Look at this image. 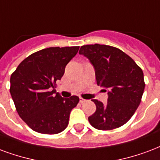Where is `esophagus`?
<instances>
[{"instance_id":"esophagus-1","label":"esophagus","mask_w":160,"mask_h":160,"mask_svg":"<svg viewBox=\"0 0 160 160\" xmlns=\"http://www.w3.org/2000/svg\"><path fill=\"white\" fill-rule=\"evenodd\" d=\"M86 101V99H84V98H80V103H83V102H85Z\"/></svg>"}]
</instances>
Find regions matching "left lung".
Returning <instances> with one entry per match:
<instances>
[{
    "instance_id": "8db88e82",
    "label": "left lung",
    "mask_w": 160,
    "mask_h": 160,
    "mask_svg": "<svg viewBox=\"0 0 160 160\" xmlns=\"http://www.w3.org/2000/svg\"><path fill=\"white\" fill-rule=\"evenodd\" d=\"M79 53L89 59L95 68L97 83L106 89L108 96L106 104L92 100L97 109L88 118L90 124L101 131L122 126L142 100L145 88L142 68L124 52L110 46L86 45Z\"/></svg>"
}]
</instances>
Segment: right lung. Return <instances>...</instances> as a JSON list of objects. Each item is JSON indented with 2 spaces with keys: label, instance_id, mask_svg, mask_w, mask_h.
<instances>
[{
  "label": "right lung",
  "instance_id": "obj_1",
  "mask_svg": "<svg viewBox=\"0 0 160 160\" xmlns=\"http://www.w3.org/2000/svg\"><path fill=\"white\" fill-rule=\"evenodd\" d=\"M79 48L42 49L26 58L11 75L10 93L18 113L33 131L58 134L68 126L71 110L80 99L55 95L54 86Z\"/></svg>",
  "mask_w": 160,
  "mask_h": 160
}]
</instances>
